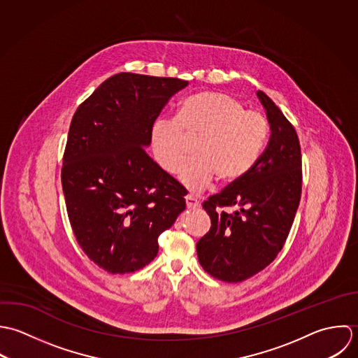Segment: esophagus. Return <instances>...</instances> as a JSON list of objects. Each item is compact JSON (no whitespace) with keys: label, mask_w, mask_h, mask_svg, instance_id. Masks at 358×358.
<instances>
[{"label":"esophagus","mask_w":358,"mask_h":358,"mask_svg":"<svg viewBox=\"0 0 358 358\" xmlns=\"http://www.w3.org/2000/svg\"><path fill=\"white\" fill-rule=\"evenodd\" d=\"M185 203H187L188 209H198L201 206L199 201L195 196H192V195H187L185 196Z\"/></svg>","instance_id":"obj_1"}]
</instances>
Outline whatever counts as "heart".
<instances>
[{
  "label": "heart",
  "instance_id": "heart-1",
  "mask_svg": "<svg viewBox=\"0 0 358 358\" xmlns=\"http://www.w3.org/2000/svg\"><path fill=\"white\" fill-rule=\"evenodd\" d=\"M270 134L266 116L246 110L238 98L205 91L185 99L176 119H160L152 129V148L159 164L170 174L182 167L189 155L188 140H198L196 157L180 174L182 185L199 192L215 177L235 182L256 164Z\"/></svg>",
  "mask_w": 358,
  "mask_h": 358
}]
</instances>
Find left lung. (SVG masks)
Masks as SVG:
<instances>
[{
  "label": "left lung",
  "mask_w": 358,
  "mask_h": 358,
  "mask_svg": "<svg viewBox=\"0 0 358 358\" xmlns=\"http://www.w3.org/2000/svg\"><path fill=\"white\" fill-rule=\"evenodd\" d=\"M271 129L252 170L202 203L209 232L196 243L203 270L224 282H242L274 262L285 245L301 195V150L294 127L257 91ZM233 209L232 213L225 210Z\"/></svg>",
  "instance_id": "8db88e82"
}]
</instances>
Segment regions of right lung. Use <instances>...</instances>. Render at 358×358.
<instances>
[{
	"instance_id": "right-lung-1",
	"label": "right lung",
	"mask_w": 358,
	"mask_h": 358,
	"mask_svg": "<svg viewBox=\"0 0 358 358\" xmlns=\"http://www.w3.org/2000/svg\"><path fill=\"white\" fill-rule=\"evenodd\" d=\"M188 81L117 73L76 110L62 189L73 234L110 274L134 273L157 255L159 235L185 210V189L145 152L153 123Z\"/></svg>"
}]
</instances>
